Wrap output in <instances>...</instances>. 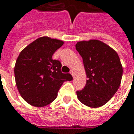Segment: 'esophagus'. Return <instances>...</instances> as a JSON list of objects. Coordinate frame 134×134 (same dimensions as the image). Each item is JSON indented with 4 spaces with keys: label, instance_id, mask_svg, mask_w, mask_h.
Here are the masks:
<instances>
[{
    "label": "esophagus",
    "instance_id": "obj_1",
    "mask_svg": "<svg viewBox=\"0 0 134 134\" xmlns=\"http://www.w3.org/2000/svg\"><path fill=\"white\" fill-rule=\"evenodd\" d=\"M70 74H71V75H72L73 77H74V72H73L72 70H71V72H70Z\"/></svg>",
    "mask_w": 134,
    "mask_h": 134
}]
</instances>
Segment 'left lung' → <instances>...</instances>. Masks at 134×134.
I'll use <instances>...</instances> for the list:
<instances>
[{"instance_id":"left-lung-1","label":"left lung","mask_w":134,"mask_h":134,"mask_svg":"<svg viewBox=\"0 0 134 134\" xmlns=\"http://www.w3.org/2000/svg\"><path fill=\"white\" fill-rule=\"evenodd\" d=\"M76 49L82 58L87 80L77 98L90 108L107 103L121 85L123 67L115 50L97 39L78 41Z\"/></svg>"}]
</instances>
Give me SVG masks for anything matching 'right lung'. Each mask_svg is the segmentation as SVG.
<instances>
[{
    "instance_id": "add662e5",
    "label": "right lung",
    "mask_w": 134,
    "mask_h": 134,
    "mask_svg": "<svg viewBox=\"0 0 134 134\" xmlns=\"http://www.w3.org/2000/svg\"><path fill=\"white\" fill-rule=\"evenodd\" d=\"M63 44L62 40L42 36L25 47L16 59V87L22 98L33 106L51 103L63 82L72 80L70 74L62 72L61 62L52 58Z\"/></svg>"
}]
</instances>
